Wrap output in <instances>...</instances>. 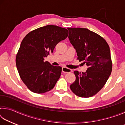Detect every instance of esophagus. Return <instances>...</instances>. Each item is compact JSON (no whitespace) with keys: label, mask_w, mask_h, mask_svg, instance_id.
Segmentation results:
<instances>
[{"label":"esophagus","mask_w":125,"mask_h":125,"mask_svg":"<svg viewBox=\"0 0 125 125\" xmlns=\"http://www.w3.org/2000/svg\"><path fill=\"white\" fill-rule=\"evenodd\" d=\"M62 71L63 73H71L72 72V69L67 68L66 67H63Z\"/></svg>","instance_id":"34e87169"}]
</instances>
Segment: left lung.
Listing matches in <instances>:
<instances>
[{
	"instance_id": "left-lung-1",
	"label": "left lung",
	"mask_w": 125,
	"mask_h": 125,
	"mask_svg": "<svg viewBox=\"0 0 125 125\" xmlns=\"http://www.w3.org/2000/svg\"><path fill=\"white\" fill-rule=\"evenodd\" d=\"M68 30L77 59L88 67L85 73L74 72L76 79L71 89L78 96L89 98L103 88L111 74L110 50L104 38L89 30L79 27H68Z\"/></svg>"
}]
</instances>
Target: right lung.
Instances as JSON below:
<instances>
[{"instance_id":"obj_1","label":"right lung","mask_w":125,"mask_h":125,"mask_svg":"<svg viewBox=\"0 0 125 125\" xmlns=\"http://www.w3.org/2000/svg\"><path fill=\"white\" fill-rule=\"evenodd\" d=\"M68 35L66 29L48 25L31 31L23 39L16 54V65L21 79L31 92L42 94L54 88L62 67L44 62V58Z\"/></svg>"}]
</instances>
